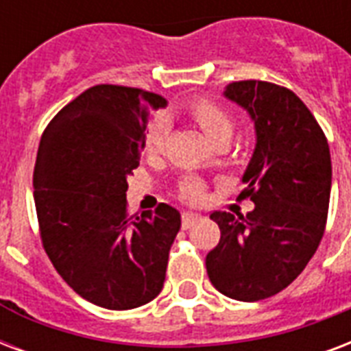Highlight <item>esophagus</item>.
<instances>
[{
	"label": "esophagus",
	"mask_w": 351,
	"mask_h": 351,
	"mask_svg": "<svg viewBox=\"0 0 351 351\" xmlns=\"http://www.w3.org/2000/svg\"><path fill=\"white\" fill-rule=\"evenodd\" d=\"M200 221H202V215H199V213H191V211H184L182 213V228H191V226H195Z\"/></svg>",
	"instance_id": "esophagus-1"
}]
</instances>
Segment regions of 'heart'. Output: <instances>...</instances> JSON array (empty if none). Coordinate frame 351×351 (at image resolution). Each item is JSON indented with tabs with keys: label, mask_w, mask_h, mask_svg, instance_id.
<instances>
[{
	"label": "heart",
	"mask_w": 351,
	"mask_h": 351,
	"mask_svg": "<svg viewBox=\"0 0 351 351\" xmlns=\"http://www.w3.org/2000/svg\"><path fill=\"white\" fill-rule=\"evenodd\" d=\"M187 114L193 117L195 123L202 128V132L210 138L215 145H224L234 134V119L230 112L215 101L206 97L193 99L187 103ZM165 138H167V125L164 121L152 123L145 134L143 149L149 156H156L164 151ZM206 186L199 176L186 175L178 182V197L189 204H197L204 199Z\"/></svg>",
	"instance_id": "heart-1"
}]
</instances>
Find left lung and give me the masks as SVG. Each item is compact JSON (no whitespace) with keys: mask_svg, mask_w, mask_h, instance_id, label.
I'll use <instances>...</instances> for the list:
<instances>
[{"mask_svg":"<svg viewBox=\"0 0 351 351\" xmlns=\"http://www.w3.org/2000/svg\"><path fill=\"white\" fill-rule=\"evenodd\" d=\"M224 95L247 108L258 143L237 200L254 210L213 211L221 239L206 256L213 287L228 298H271L298 278L324 235L331 156L324 130L289 88L237 80Z\"/></svg>","mask_w":351,"mask_h":351,"instance_id":"1","label":"left lung"}]
</instances>
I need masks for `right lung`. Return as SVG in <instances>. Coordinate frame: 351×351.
<instances>
[{
    "label": "right lung",
    "instance_id": "1",
    "mask_svg": "<svg viewBox=\"0 0 351 351\" xmlns=\"http://www.w3.org/2000/svg\"><path fill=\"white\" fill-rule=\"evenodd\" d=\"M160 106L165 99L141 88L97 84L66 104L40 140V239L64 282L99 307L134 309L164 287L180 213L167 204L141 217L127 210V176Z\"/></svg>",
    "mask_w": 351,
    "mask_h": 351
}]
</instances>
